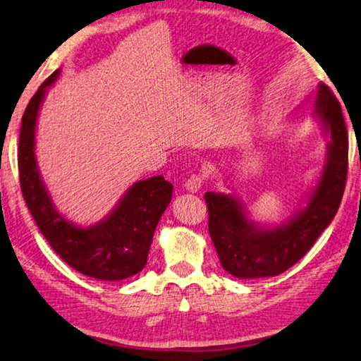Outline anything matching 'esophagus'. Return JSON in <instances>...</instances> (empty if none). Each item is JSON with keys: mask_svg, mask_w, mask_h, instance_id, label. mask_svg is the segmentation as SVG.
Masks as SVG:
<instances>
[{"mask_svg": "<svg viewBox=\"0 0 361 361\" xmlns=\"http://www.w3.org/2000/svg\"><path fill=\"white\" fill-rule=\"evenodd\" d=\"M204 185V176L202 175H191L189 178L185 181V188L189 192H197L200 188Z\"/></svg>", "mask_w": 361, "mask_h": 361, "instance_id": "obj_1", "label": "esophagus"}]
</instances>
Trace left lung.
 Listing matches in <instances>:
<instances>
[{
  "instance_id": "8db88e82",
  "label": "left lung",
  "mask_w": 361,
  "mask_h": 361,
  "mask_svg": "<svg viewBox=\"0 0 361 361\" xmlns=\"http://www.w3.org/2000/svg\"><path fill=\"white\" fill-rule=\"evenodd\" d=\"M312 114L326 137V156L320 178L304 205L277 226L248 218L234 194L205 192L209 231L224 271L237 279L274 277L302 258L338 213L347 178L349 138L341 105L325 84L312 99Z\"/></svg>"
}]
</instances>
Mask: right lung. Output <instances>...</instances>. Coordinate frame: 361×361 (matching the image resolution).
<instances>
[{
    "label": "right lung",
    "instance_id": "right-lung-1",
    "mask_svg": "<svg viewBox=\"0 0 361 361\" xmlns=\"http://www.w3.org/2000/svg\"><path fill=\"white\" fill-rule=\"evenodd\" d=\"M54 71L23 113L19 140V176L23 199L42 235L66 264L84 276L116 282L146 266L156 226L172 200V183L164 176L133 183L108 215L90 226L66 219L54 205L35 154V133L46 92L57 81Z\"/></svg>",
    "mask_w": 361,
    "mask_h": 361
}]
</instances>
